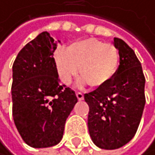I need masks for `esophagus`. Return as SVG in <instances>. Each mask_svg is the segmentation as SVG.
Returning <instances> with one entry per match:
<instances>
[{"instance_id": "34e87169", "label": "esophagus", "mask_w": 155, "mask_h": 155, "mask_svg": "<svg viewBox=\"0 0 155 155\" xmlns=\"http://www.w3.org/2000/svg\"><path fill=\"white\" fill-rule=\"evenodd\" d=\"M76 97H77V99H78L79 101H82L84 99V95L81 92H77L76 93Z\"/></svg>"}]
</instances>
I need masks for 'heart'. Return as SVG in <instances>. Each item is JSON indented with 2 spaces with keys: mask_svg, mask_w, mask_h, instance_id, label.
<instances>
[{
  "mask_svg": "<svg viewBox=\"0 0 155 155\" xmlns=\"http://www.w3.org/2000/svg\"><path fill=\"white\" fill-rule=\"evenodd\" d=\"M54 64L59 79L70 84L78 74L81 83L100 88L113 79L119 67L120 51L111 44L97 39H85L68 46L66 51L58 49L54 54Z\"/></svg>",
  "mask_w": 155,
  "mask_h": 155,
  "instance_id": "obj_1",
  "label": "heart"
}]
</instances>
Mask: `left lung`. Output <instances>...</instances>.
I'll use <instances>...</instances> for the list:
<instances>
[{"label":"left lung","instance_id":"1","mask_svg":"<svg viewBox=\"0 0 155 155\" xmlns=\"http://www.w3.org/2000/svg\"><path fill=\"white\" fill-rule=\"evenodd\" d=\"M114 46L120 51L115 76L84 95L90 107V136L97 147L104 150H116L133 139L146 104V78L141 62L123 40L114 38Z\"/></svg>","mask_w":155,"mask_h":155}]
</instances>
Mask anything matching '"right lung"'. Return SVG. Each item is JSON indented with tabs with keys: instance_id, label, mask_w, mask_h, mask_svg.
<instances>
[{
	"instance_id": "right-lung-1",
	"label": "right lung",
	"mask_w": 155,
	"mask_h": 155,
	"mask_svg": "<svg viewBox=\"0 0 155 155\" xmlns=\"http://www.w3.org/2000/svg\"><path fill=\"white\" fill-rule=\"evenodd\" d=\"M58 43L50 33L39 34L12 65V117L22 140L32 147L58 145L78 101L75 92L58 81L54 58Z\"/></svg>"
}]
</instances>
